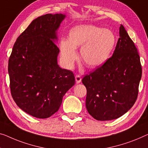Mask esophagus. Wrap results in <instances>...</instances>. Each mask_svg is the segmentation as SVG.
I'll return each instance as SVG.
<instances>
[{"mask_svg": "<svg viewBox=\"0 0 148 148\" xmlns=\"http://www.w3.org/2000/svg\"><path fill=\"white\" fill-rule=\"evenodd\" d=\"M75 80H76V82L77 84H79L82 81V78L80 75H76V77H75Z\"/></svg>", "mask_w": 148, "mask_h": 148, "instance_id": "34e87169", "label": "esophagus"}]
</instances>
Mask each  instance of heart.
<instances>
[{
  "mask_svg": "<svg viewBox=\"0 0 148 148\" xmlns=\"http://www.w3.org/2000/svg\"><path fill=\"white\" fill-rule=\"evenodd\" d=\"M116 36L109 29L93 25H80L70 30L69 39L60 41L61 56L68 68H71L78 57L80 47L82 60L88 66L94 68L104 63L115 46Z\"/></svg>",
  "mask_w": 148,
  "mask_h": 148,
  "instance_id": "obj_1",
  "label": "heart"
}]
</instances>
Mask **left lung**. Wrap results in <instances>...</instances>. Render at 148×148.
I'll return each mask as SVG.
<instances>
[{"mask_svg":"<svg viewBox=\"0 0 148 148\" xmlns=\"http://www.w3.org/2000/svg\"><path fill=\"white\" fill-rule=\"evenodd\" d=\"M142 72L137 48L121 25L112 56L82 80L87 90L88 113L100 121L114 120L126 113L137 100Z\"/></svg>","mask_w":148,"mask_h":148,"instance_id":"obj_1","label":"left lung"}]
</instances>
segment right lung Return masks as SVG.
Instances as JSON below:
<instances>
[{
  "label": "right lung",
  "instance_id": "add662e5",
  "mask_svg": "<svg viewBox=\"0 0 148 148\" xmlns=\"http://www.w3.org/2000/svg\"><path fill=\"white\" fill-rule=\"evenodd\" d=\"M65 18L63 14H47L32 21L18 37L8 60L13 100L35 118H47L56 113L63 96L74 85L73 72L58 64L60 50L54 42Z\"/></svg>",
  "mask_w": 148,
  "mask_h": 148
}]
</instances>
